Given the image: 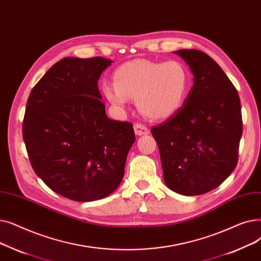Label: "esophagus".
Segmentation results:
<instances>
[{
  "instance_id": "esophagus-1",
  "label": "esophagus",
  "mask_w": 261,
  "mask_h": 261,
  "mask_svg": "<svg viewBox=\"0 0 261 261\" xmlns=\"http://www.w3.org/2000/svg\"><path fill=\"white\" fill-rule=\"evenodd\" d=\"M134 129H135V134L137 136H143L148 134V128L142 123H136L134 125Z\"/></svg>"
}]
</instances>
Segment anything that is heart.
Returning a JSON list of instances; mask_svg holds the SVG:
<instances>
[{
	"mask_svg": "<svg viewBox=\"0 0 261 261\" xmlns=\"http://www.w3.org/2000/svg\"><path fill=\"white\" fill-rule=\"evenodd\" d=\"M114 86L106 85L104 94L117 107L136 101L140 113L151 120H166L184 105L189 92L190 72L179 60L166 63L138 58L121 65L114 72Z\"/></svg>",
	"mask_w": 261,
	"mask_h": 261,
	"instance_id": "1",
	"label": "heart"
}]
</instances>
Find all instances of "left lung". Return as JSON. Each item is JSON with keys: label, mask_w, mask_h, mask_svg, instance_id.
<instances>
[{"label": "left lung", "mask_w": 261, "mask_h": 261, "mask_svg": "<svg viewBox=\"0 0 261 261\" xmlns=\"http://www.w3.org/2000/svg\"><path fill=\"white\" fill-rule=\"evenodd\" d=\"M173 53L190 67L193 86L184 106L151 133L168 187L182 195H200L217 188L237 166L240 98L212 57L193 48Z\"/></svg>", "instance_id": "left-lung-1"}]
</instances>
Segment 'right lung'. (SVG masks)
I'll return each instance as SVG.
<instances>
[{
  "mask_svg": "<svg viewBox=\"0 0 261 261\" xmlns=\"http://www.w3.org/2000/svg\"><path fill=\"white\" fill-rule=\"evenodd\" d=\"M113 60L66 57L35 85L23 139L35 173L72 201L101 200L118 187L136 138L133 124L110 120L97 87Z\"/></svg>",
  "mask_w": 261,
  "mask_h": 261,
  "instance_id": "obj_1",
  "label": "right lung"
}]
</instances>
